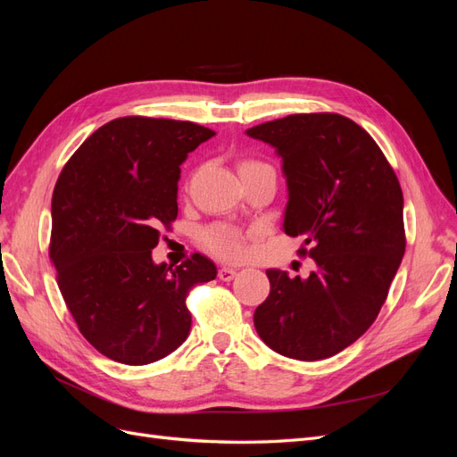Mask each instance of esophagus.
Wrapping results in <instances>:
<instances>
[{"label": "esophagus", "mask_w": 457, "mask_h": 457, "mask_svg": "<svg viewBox=\"0 0 457 457\" xmlns=\"http://www.w3.org/2000/svg\"><path fill=\"white\" fill-rule=\"evenodd\" d=\"M217 276H219V278L223 280V282H230V280L234 278V276H237V270L230 269V267H220L219 272H217Z\"/></svg>", "instance_id": "34e87169"}]
</instances>
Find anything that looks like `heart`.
Here are the masks:
<instances>
[{"label": "heart", "mask_w": 457, "mask_h": 457, "mask_svg": "<svg viewBox=\"0 0 457 457\" xmlns=\"http://www.w3.org/2000/svg\"><path fill=\"white\" fill-rule=\"evenodd\" d=\"M259 165H267L257 160H242L238 170H245V168H259ZM202 245L205 247L207 252L213 253L215 257L220 259H240L245 252V244H244V237L238 228H234L230 225H213L210 228H205L202 232Z\"/></svg>", "instance_id": "obj_1"}]
</instances>
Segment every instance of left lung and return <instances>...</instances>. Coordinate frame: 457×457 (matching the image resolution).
Here are the masks:
<instances>
[{"mask_svg": "<svg viewBox=\"0 0 457 457\" xmlns=\"http://www.w3.org/2000/svg\"><path fill=\"white\" fill-rule=\"evenodd\" d=\"M282 158L287 237L314 259L307 280L269 269L259 337L295 361H324L376 320L406 250L403 190L378 143L334 112L292 114L245 131Z\"/></svg>", "mask_w": 457, "mask_h": 457, "instance_id": "obj_1", "label": "left lung"}]
</instances>
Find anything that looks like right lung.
Here are the masks:
<instances>
[{"label":"right lung","mask_w":457,"mask_h":457,"mask_svg":"<svg viewBox=\"0 0 457 457\" xmlns=\"http://www.w3.org/2000/svg\"><path fill=\"white\" fill-rule=\"evenodd\" d=\"M213 135L192 121L116 118L57 179L49 257L81 336L110 361L143 366L173 353L190 331L188 292L217 276L200 253L175 269L152 261L177 219L181 163Z\"/></svg>","instance_id":"obj_1"}]
</instances>
